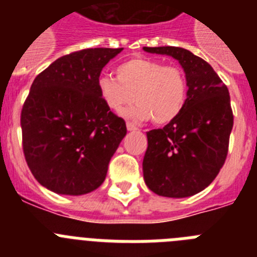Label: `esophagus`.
I'll return each instance as SVG.
<instances>
[{"label":"esophagus","instance_id":"1","mask_svg":"<svg viewBox=\"0 0 257 257\" xmlns=\"http://www.w3.org/2000/svg\"><path fill=\"white\" fill-rule=\"evenodd\" d=\"M126 127H127V130H128V131H134V130H136V128H138V127H136L134 123H131V122H127Z\"/></svg>","mask_w":257,"mask_h":257}]
</instances>
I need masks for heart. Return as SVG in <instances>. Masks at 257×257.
<instances>
[{
  "label": "heart",
  "mask_w": 257,
  "mask_h": 257,
  "mask_svg": "<svg viewBox=\"0 0 257 257\" xmlns=\"http://www.w3.org/2000/svg\"><path fill=\"white\" fill-rule=\"evenodd\" d=\"M115 76H100L97 91L109 110L123 112L135 119H148L156 124L174 121L183 112L188 99V78L181 68L161 61L133 58L118 65Z\"/></svg>",
  "instance_id": "1"
}]
</instances>
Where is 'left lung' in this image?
Returning a JSON list of instances; mask_svg holds the SVG:
<instances>
[{"instance_id":"1","label":"left lung","mask_w":257,"mask_h":257,"mask_svg":"<svg viewBox=\"0 0 257 257\" xmlns=\"http://www.w3.org/2000/svg\"><path fill=\"white\" fill-rule=\"evenodd\" d=\"M143 49L176 59L188 78L183 112L163 128L147 133L144 181L158 196H194L212 183L228 154L233 128L228 87L207 61L189 50L172 46Z\"/></svg>"}]
</instances>
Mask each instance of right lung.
Listing matches in <instances>:
<instances>
[{
	"label": "right lung",
	"mask_w": 257,
	"mask_h": 257,
	"mask_svg": "<svg viewBox=\"0 0 257 257\" xmlns=\"http://www.w3.org/2000/svg\"><path fill=\"white\" fill-rule=\"evenodd\" d=\"M123 49H86L56 59L31 86L22 109L23 152L36 180L58 194L100 187L127 133L105 106L97 79Z\"/></svg>",
	"instance_id": "right-lung-1"
}]
</instances>
